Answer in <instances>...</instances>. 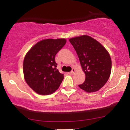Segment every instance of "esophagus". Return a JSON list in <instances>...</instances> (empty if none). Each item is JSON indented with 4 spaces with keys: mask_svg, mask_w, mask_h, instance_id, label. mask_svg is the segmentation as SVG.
<instances>
[{
    "mask_svg": "<svg viewBox=\"0 0 130 130\" xmlns=\"http://www.w3.org/2000/svg\"><path fill=\"white\" fill-rule=\"evenodd\" d=\"M74 72H75V69H74V68H72V70H71V71H70V74H73Z\"/></svg>",
    "mask_w": 130,
    "mask_h": 130,
    "instance_id": "obj_1",
    "label": "esophagus"
}]
</instances>
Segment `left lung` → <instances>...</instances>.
Instances as JSON below:
<instances>
[{"label": "left lung", "instance_id": "8db88e82", "mask_svg": "<svg viewBox=\"0 0 130 130\" xmlns=\"http://www.w3.org/2000/svg\"><path fill=\"white\" fill-rule=\"evenodd\" d=\"M79 59L86 79L79 85L88 93L99 90L107 83L111 72V56L100 43L88 35L70 38Z\"/></svg>", "mask_w": 130, "mask_h": 130}]
</instances>
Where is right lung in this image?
<instances>
[{
  "label": "right lung",
  "instance_id": "add662e5",
  "mask_svg": "<svg viewBox=\"0 0 130 130\" xmlns=\"http://www.w3.org/2000/svg\"><path fill=\"white\" fill-rule=\"evenodd\" d=\"M65 38L44 39L38 41L26 54L23 73L26 83L40 95H50L59 87L63 74L57 69L55 57L63 47Z\"/></svg>",
  "mask_w": 130,
  "mask_h": 130
}]
</instances>
